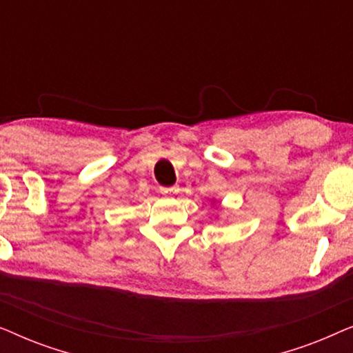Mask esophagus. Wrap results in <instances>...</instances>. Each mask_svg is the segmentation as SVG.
<instances>
[{
  "instance_id": "obj_1",
  "label": "esophagus",
  "mask_w": 353,
  "mask_h": 353,
  "mask_svg": "<svg viewBox=\"0 0 353 353\" xmlns=\"http://www.w3.org/2000/svg\"><path fill=\"white\" fill-rule=\"evenodd\" d=\"M178 191H180V188L178 186H162L161 188V192L163 196H175V194H178Z\"/></svg>"
}]
</instances>
